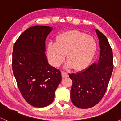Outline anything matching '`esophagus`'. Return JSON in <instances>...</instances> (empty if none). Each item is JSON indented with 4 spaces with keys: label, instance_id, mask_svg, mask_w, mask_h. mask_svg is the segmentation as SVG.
<instances>
[{
    "label": "esophagus",
    "instance_id": "1",
    "mask_svg": "<svg viewBox=\"0 0 121 121\" xmlns=\"http://www.w3.org/2000/svg\"><path fill=\"white\" fill-rule=\"evenodd\" d=\"M62 77L63 78H65V77H68V74L67 72L65 71H62Z\"/></svg>",
    "mask_w": 121,
    "mask_h": 121
}]
</instances>
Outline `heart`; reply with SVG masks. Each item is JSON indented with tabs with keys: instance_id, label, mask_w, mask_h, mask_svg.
<instances>
[{
	"instance_id": "obj_1",
	"label": "heart",
	"mask_w": 121,
	"mask_h": 121,
	"mask_svg": "<svg viewBox=\"0 0 121 121\" xmlns=\"http://www.w3.org/2000/svg\"><path fill=\"white\" fill-rule=\"evenodd\" d=\"M96 50L97 43L93 37L78 31H69L60 35L56 43L48 44L47 55L50 64L58 67L67 54V67L81 71L88 67Z\"/></svg>"
}]
</instances>
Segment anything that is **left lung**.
I'll use <instances>...</instances> for the list:
<instances>
[{"label":"left lung","instance_id":"1","mask_svg":"<svg viewBox=\"0 0 121 121\" xmlns=\"http://www.w3.org/2000/svg\"><path fill=\"white\" fill-rule=\"evenodd\" d=\"M95 31L100 47L98 62L84 71L69 75L73 81L71 100L81 109L91 108L102 99L113 71L112 50L108 39L98 30Z\"/></svg>","mask_w":121,"mask_h":121}]
</instances>
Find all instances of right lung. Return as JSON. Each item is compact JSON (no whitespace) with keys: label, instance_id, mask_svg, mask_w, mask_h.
<instances>
[{"label":"right lung","instance_id":"right-lung-1","mask_svg":"<svg viewBox=\"0 0 121 121\" xmlns=\"http://www.w3.org/2000/svg\"><path fill=\"white\" fill-rule=\"evenodd\" d=\"M53 27L35 26L19 36L12 54V69L24 99L33 107L41 108L54 101L55 91L61 81V73L49 65L46 40Z\"/></svg>","mask_w":121,"mask_h":121}]
</instances>
